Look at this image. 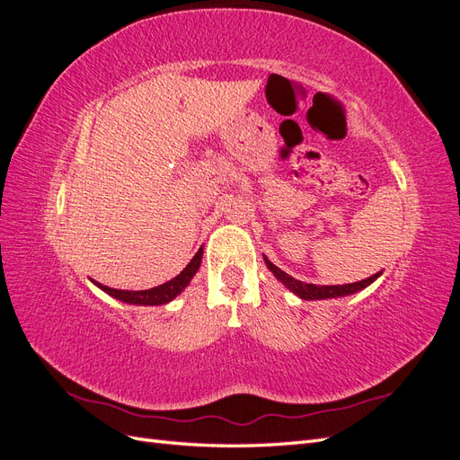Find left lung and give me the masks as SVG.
I'll list each match as a JSON object with an SVG mask.
<instances>
[{
    "label": "left lung",
    "mask_w": 460,
    "mask_h": 460,
    "mask_svg": "<svg viewBox=\"0 0 460 460\" xmlns=\"http://www.w3.org/2000/svg\"><path fill=\"white\" fill-rule=\"evenodd\" d=\"M264 262H267V267L270 269V272L280 280L288 289L294 291L296 296H299L301 299H330V297H343V296H349V294H355V291L358 289H365L367 286H370L376 278H378L382 272H376L372 274L370 278H367V280H360V282H355V284H343V286H314V284H305L301 280H296L294 276L286 274L284 270H280L276 267V264H272L267 257H264Z\"/></svg>",
    "instance_id": "obj_1"
}]
</instances>
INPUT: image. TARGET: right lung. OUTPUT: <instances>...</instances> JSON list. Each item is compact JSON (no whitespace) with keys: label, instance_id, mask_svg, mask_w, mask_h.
Wrapping results in <instances>:
<instances>
[{"label":"right lung","instance_id":"obj_1","mask_svg":"<svg viewBox=\"0 0 460 460\" xmlns=\"http://www.w3.org/2000/svg\"><path fill=\"white\" fill-rule=\"evenodd\" d=\"M201 255H203V247L196 255H193V259L188 262V267L182 272H180L176 278H172V280L164 282L157 288L144 289V291H127V289H115L109 286H102L100 282H95V286L102 288L105 294L113 296L124 303H130V305H164V303L172 301L180 294V291H182L190 284L193 274H196L199 269Z\"/></svg>","mask_w":460,"mask_h":460}]
</instances>
